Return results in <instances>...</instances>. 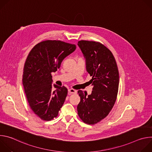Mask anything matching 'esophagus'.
Returning a JSON list of instances; mask_svg holds the SVG:
<instances>
[{
	"mask_svg": "<svg viewBox=\"0 0 152 152\" xmlns=\"http://www.w3.org/2000/svg\"><path fill=\"white\" fill-rule=\"evenodd\" d=\"M69 92V94H76V91L74 89H69L68 90Z\"/></svg>",
	"mask_w": 152,
	"mask_h": 152,
	"instance_id": "1",
	"label": "esophagus"
}]
</instances>
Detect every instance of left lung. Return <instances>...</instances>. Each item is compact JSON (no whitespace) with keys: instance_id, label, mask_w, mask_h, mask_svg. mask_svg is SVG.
<instances>
[{"instance_id":"obj_1","label":"left lung","mask_w":152,"mask_h":152,"mask_svg":"<svg viewBox=\"0 0 152 152\" xmlns=\"http://www.w3.org/2000/svg\"><path fill=\"white\" fill-rule=\"evenodd\" d=\"M86 59V69L93 85L92 93L87 95L77 91L80 101L77 105L78 115L85 123L94 124L104 119L113 109L117 99L119 73L112 52L100 42L78 41Z\"/></svg>"}]
</instances>
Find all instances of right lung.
Listing matches in <instances>:
<instances>
[{"instance_id":"obj_1","label":"right lung","mask_w":152,"mask_h":152,"mask_svg":"<svg viewBox=\"0 0 152 152\" xmlns=\"http://www.w3.org/2000/svg\"><path fill=\"white\" fill-rule=\"evenodd\" d=\"M76 48L59 40H46L36 45L26 58L22 79L25 92L31 110L42 120L56 117L66 100V87L54 84L56 90L52 89V73Z\"/></svg>"}]
</instances>
